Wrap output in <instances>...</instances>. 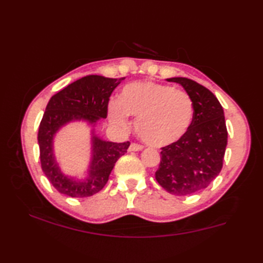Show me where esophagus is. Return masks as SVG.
<instances>
[{
    "label": "esophagus",
    "instance_id": "34e87169",
    "mask_svg": "<svg viewBox=\"0 0 263 263\" xmlns=\"http://www.w3.org/2000/svg\"><path fill=\"white\" fill-rule=\"evenodd\" d=\"M142 149H143V147L141 146V144L136 143V142H132L130 144V148H128L130 152H140V150H142Z\"/></svg>",
    "mask_w": 263,
    "mask_h": 263
}]
</instances>
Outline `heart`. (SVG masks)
<instances>
[{
	"label": "heart",
	"mask_w": 263,
	"mask_h": 263,
	"mask_svg": "<svg viewBox=\"0 0 263 263\" xmlns=\"http://www.w3.org/2000/svg\"><path fill=\"white\" fill-rule=\"evenodd\" d=\"M110 120L120 126L128 124L127 115L137 117L136 131L153 147H164L180 140L191 126L193 102L189 93L152 81L125 86L119 102L108 108Z\"/></svg>",
	"instance_id": "obj_1"
}]
</instances>
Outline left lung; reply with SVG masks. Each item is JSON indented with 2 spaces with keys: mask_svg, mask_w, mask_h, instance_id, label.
Instances as JSON below:
<instances>
[{
  "mask_svg": "<svg viewBox=\"0 0 263 263\" xmlns=\"http://www.w3.org/2000/svg\"><path fill=\"white\" fill-rule=\"evenodd\" d=\"M192 98L191 126L180 140L161 148L156 181L171 194L184 197L209 186L222 168L227 127L220 103L209 89L187 78H171Z\"/></svg>",
  "mask_w": 263,
  "mask_h": 263,
  "instance_id": "8db88e82",
  "label": "left lung"
}]
</instances>
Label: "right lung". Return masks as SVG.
Returning a JSON list of instances; mask_svg holds the SVG:
<instances>
[{"mask_svg": "<svg viewBox=\"0 0 263 263\" xmlns=\"http://www.w3.org/2000/svg\"><path fill=\"white\" fill-rule=\"evenodd\" d=\"M102 76H87L55 93L46 106L39 124V158L44 174L60 193L72 198H87L98 193L108 181L114 165L126 153L130 142L115 143L93 137L92 160L86 181L77 182L61 173L53 156V137L72 120L96 123L106 119L111 92L122 80Z\"/></svg>", "mask_w": 263, "mask_h": 263, "instance_id": "add662e5", "label": "right lung"}]
</instances>
